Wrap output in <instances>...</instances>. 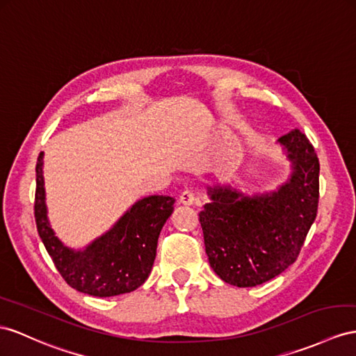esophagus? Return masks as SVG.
Masks as SVG:
<instances>
[{"instance_id": "34e87169", "label": "esophagus", "mask_w": 356, "mask_h": 356, "mask_svg": "<svg viewBox=\"0 0 356 356\" xmlns=\"http://www.w3.org/2000/svg\"><path fill=\"white\" fill-rule=\"evenodd\" d=\"M179 202H180L181 204L191 206V204H194V203L197 202V197H195V194L193 193V189H185V191H181V194H180V197H179Z\"/></svg>"}]
</instances>
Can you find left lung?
Returning a JSON list of instances; mask_svg holds the SVG:
<instances>
[{"label": "left lung", "mask_w": 356, "mask_h": 356, "mask_svg": "<svg viewBox=\"0 0 356 356\" xmlns=\"http://www.w3.org/2000/svg\"><path fill=\"white\" fill-rule=\"evenodd\" d=\"M278 141L293 161L289 184L256 197L215 186L198 215L209 263L233 286H259L293 265L316 220L321 165L314 147L299 129Z\"/></svg>", "instance_id": "8db88e82"}]
</instances>
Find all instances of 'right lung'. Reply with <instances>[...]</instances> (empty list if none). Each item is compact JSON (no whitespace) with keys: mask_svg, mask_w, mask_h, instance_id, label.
Returning <instances> with one entry per match:
<instances>
[{"mask_svg":"<svg viewBox=\"0 0 356 356\" xmlns=\"http://www.w3.org/2000/svg\"><path fill=\"white\" fill-rule=\"evenodd\" d=\"M43 153L35 165L34 218L42 242L60 275L83 293L108 298L138 289L149 278L156 257L158 238L172 213L175 198L152 195L131 207L111 232L86 251L66 248L48 222L43 188Z\"/></svg>","mask_w":356,"mask_h":356,"instance_id":"right-lung-1","label":"right lung"}]
</instances>
